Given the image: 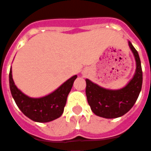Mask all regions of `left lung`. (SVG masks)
<instances>
[{"label": "left lung", "instance_id": "1", "mask_svg": "<svg viewBox=\"0 0 151 151\" xmlns=\"http://www.w3.org/2000/svg\"><path fill=\"white\" fill-rule=\"evenodd\" d=\"M134 55L137 68L133 78L124 88L119 90L103 88L86 79V93L88 105L94 114L105 118L121 117L130 111L137 101L141 90L143 73L138 52L129 42Z\"/></svg>", "mask_w": 151, "mask_h": 151}]
</instances>
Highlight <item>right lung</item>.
<instances>
[{
  "mask_svg": "<svg viewBox=\"0 0 151 151\" xmlns=\"http://www.w3.org/2000/svg\"><path fill=\"white\" fill-rule=\"evenodd\" d=\"M77 76L64 82L52 93L40 99H32L22 93L17 88L12 78V71L9 73L11 95L18 108L29 119L37 122H49L60 118L64 111L67 96Z\"/></svg>",
  "mask_w": 151,
  "mask_h": 151,
  "instance_id": "1",
  "label": "right lung"
}]
</instances>
